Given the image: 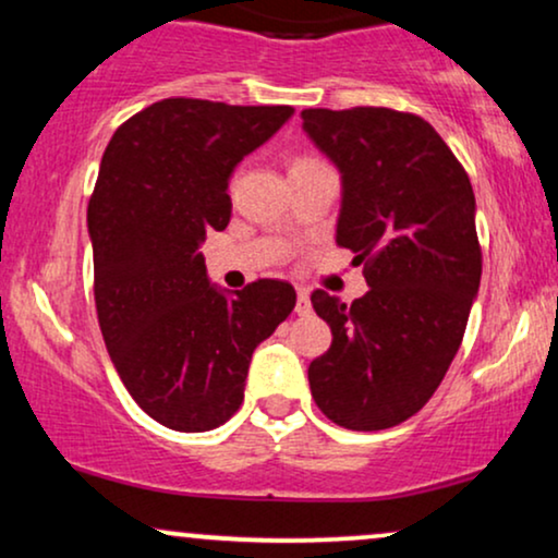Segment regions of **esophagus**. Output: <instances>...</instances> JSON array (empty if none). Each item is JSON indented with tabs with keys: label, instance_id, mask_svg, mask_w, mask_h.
Wrapping results in <instances>:
<instances>
[{
	"label": "esophagus",
	"instance_id": "34e87169",
	"mask_svg": "<svg viewBox=\"0 0 558 558\" xmlns=\"http://www.w3.org/2000/svg\"><path fill=\"white\" fill-rule=\"evenodd\" d=\"M310 312H312L310 291H306V288H299V293H296V315H310Z\"/></svg>",
	"mask_w": 558,
	"mask_h": 558
}]
</instances>
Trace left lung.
Instances as JSON below:
<instances>
[{
    "mask_svg": "<svg viewBox=\"0 0 558 558\" xmlns=\"http://www.w3.org/2000/svg\"><path fill=\"white\" fill-rule=\"evenodd\" d=\"M304 133L341 172L336 243L369 291L312 306L332 343L310 364L312 399L349 430H386L425 407L462 343L483 257L475 194L446 141L386 107L304 110Z\"/></svg>",
    "mask_w": 558,
    "mask_h": 558,
    "instance_id": "obj_1",
    "label": "left lung"
}]
</instances>
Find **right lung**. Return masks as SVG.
I'll return each mask as SVG.
<instances>
[{
	"label": "right lung",
	"mask_w": 558,
	"mask_h": 558,
	"mask_svg": "<svg viewBox=\"0 0 558 558\" xmlns=\"http://www.w3.org/2000/svg\"><path fill=\"white\" fill-rule=\"evenodd\" d=\"M291 114L162 99L120 125L101 157L88 202L99 328L128 393L170 430L233 417L254 349L296 306L286 280L215 286L198 252L230 222L233 170Z\"/></svg>",
	"instance_id": "right-lung-1"
}]
</instances>
